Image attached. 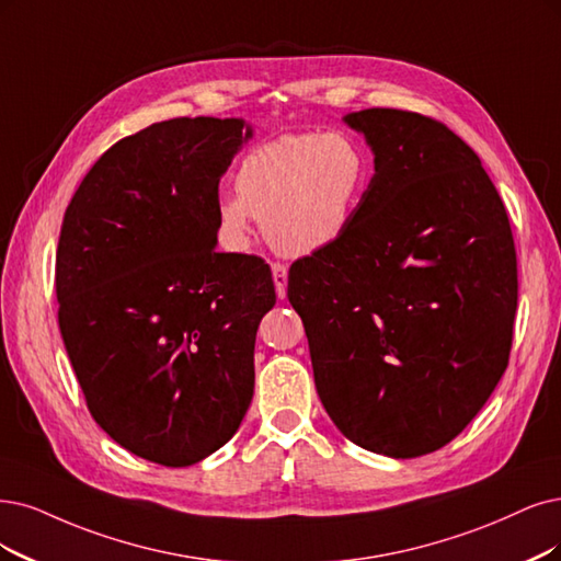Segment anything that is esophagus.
<instances>
[{"mask_svg": "<svg viewBox=\"0 0 561 561\" xmlns=\"http://www.w3.org/2000/svg\"><path fill=\"white\" fill-rule=\"evenodd\" d=\"M273 279H275L277 296L284 300L286 298V282H288V267L284 263H273Z\"/></svg>", "mask_w": 561, "mask_h": 561, "instance_id": "esophagus-1", "label": "esophagus"}]
</instances>
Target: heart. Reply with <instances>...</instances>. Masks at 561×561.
<instances>
[{
  "label": "heart",
  "instance_id": "heart-1",
  "mask_svg": "<svg viewBox=\"0 0 561 561\" xmlns=\"http://www.w3.org/2000/svg\"><path fill=\"white\" fill-rule=\"evenodd\" d=\"M371 159L346 134H284L249 152L236 173V194L215 203L217 233L244 247L252 221L279 254L307 256L335 244L369 192Z\"/></svg>",
  "mask_w": 561,
  "mask_h": 561
}]
</instances>
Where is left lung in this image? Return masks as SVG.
I'll return each instance as SVG.
<instances>
[{
	"label": "left lung",
	"mask_w": 561,
	"mask_h": 561,
	"mask_svg": "<svg viewBox=\"0 0 561 561\" xmlns=\"http://www.w3.org/2000/svg\"><path fill=\"white\" fill-rule=\"evenodd\" d=\"M375 175L344 238L288 270L317 392L356 446L419 458L473 421L508 365L517 261L479 154L421 113L344 117Z\"/></svg>",
	"instance_id": "1"
}]
</instances>
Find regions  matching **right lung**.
<instances>
[{"label":"right lung","mask_w":561,"mask_h":561,"mask_svg":"<svg viewBox=\"0 0 561 561\" xmlns=\"http://www.w3.org/2000/svg\"><path fill=\"white\" fill-rule=\"evenodd\" d=\"M252 127L175 117L117 140L76 190L57 244L59 330L92 419L163 467L238 432L270 265L217 252L219 180Z\"/></svg>","instance_id":"add662e5"}]
</instances>
